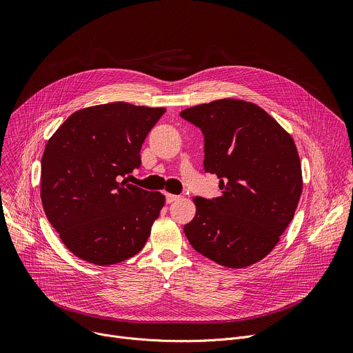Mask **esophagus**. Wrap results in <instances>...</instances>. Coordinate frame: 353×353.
Instances as JSON below:
<instances>
[{"label":"esophagus","instance_id":"34e87169","mask_svg":"<svg viewBox=\"0 0 353 353\" xmlns=\"http://www.w3.org/2000/svg\"><path fill=\"white\" fill-rule=\"evenodd\" d=\"M180 196L179 195H174V194H166V203L168 204H173L174 201H177Z\"/></svg>","mask_w":353,"mask_h":353}]
</instances>
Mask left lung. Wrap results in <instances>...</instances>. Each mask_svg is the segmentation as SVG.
Returning <instances> with one entry per match:
<instances>
[{
  "instance_id": "1",
  "label": "left lung",
  "mask_w": 353,
  "mask_h": 353,
  "mask_svg": "<svg viewBox=\"0 0 353 353\" xmlns=\"http://www.w3.org/2000/svg\"><path fill=\"white\" fill-rule=\"evenodd\" d=\"M180 116L201 128L204 169L216 174L222 195L194 196L184 233L195 251L228 268L265 259L293 219L303 188L292 135L260 106L219 99Z\"/></svg>"
}]
</instances>
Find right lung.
<instances>
[{"label":"right lung","mask_w":353,"mask_h":353,"mask_svg":"<svg viewBox=\"0 0 353 353\" xmlns=\"http://www.w3.org/2000/svg\"><path fill=\"white\" fill-rule=\"evenodd\" d=\"M165 108L114 102L72 113L47 141L40 198L71 253L94 265L128 260L143 248L165 195L128 184L141 146Z\"/></svg>","instance_id":"right-lung-1"}]
</instances>
